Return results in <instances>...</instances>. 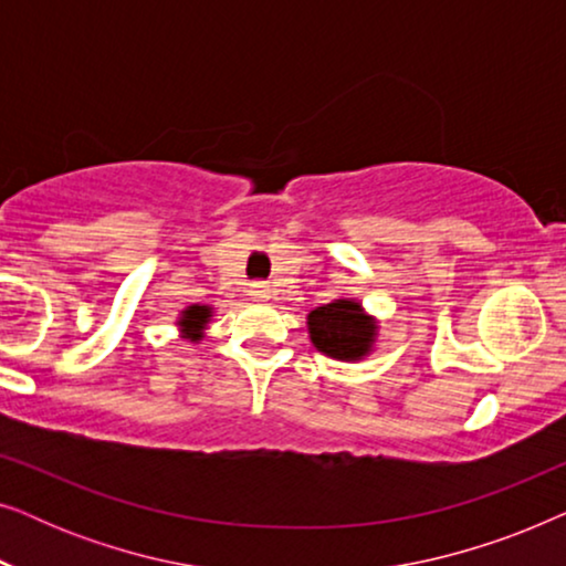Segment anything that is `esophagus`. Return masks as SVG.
I'll list each match as a JSON object with an SVG mask.
<instances>
[{
  "mask_svg": "<svg viewBox=\"0 0 566 566\" xmlns=\"http://www.w3.org/2000/svg\"><path fill=\"white\" fill-rule=\"evenodd\" d=\"M250 296L258 301H268L270 298V285L268 283H254L250 289Z\"/></svg>",
  "mask_w": 566,
  "mask_h": 566,
  "instance_id": "34e87169",
  "label": "esophagus"
}]
</instances>
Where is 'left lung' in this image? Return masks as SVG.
Segmentation results:
<instances>
[{"label":"left lung","instance_id":"1","mask_svg":"<svg viewBox=\"0 0 566 566\" xmlns=\"http://www.w3.org/2000/svg\"><path fill=\"white\" fill-rule=\"evenodd\" d=\"M308 332L316 350L339 360H358L370 350L376 324L355 301H332L308 314Z\"/></svg>","mask_w":566,"mask_h":566}]
</instances>
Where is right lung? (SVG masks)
Segmentation results:
<instances>
[{"mask_svg":"<svg viewBox=\"0 0 566 566\" xmlns=\"http://www.w3.org/2000/svg\"><path fill=\"white\" fill-rule=\"evenodd\" d=\"M208 316H211V308H208V306H190L188 312L182 314L180 327L188 332L192 339H198L200 329H203V324L208 322Z\"/></svg>","mask_w":566,"mask_h":566,"instance_id":"add662e5","label":"right lung"}]
</instances>
